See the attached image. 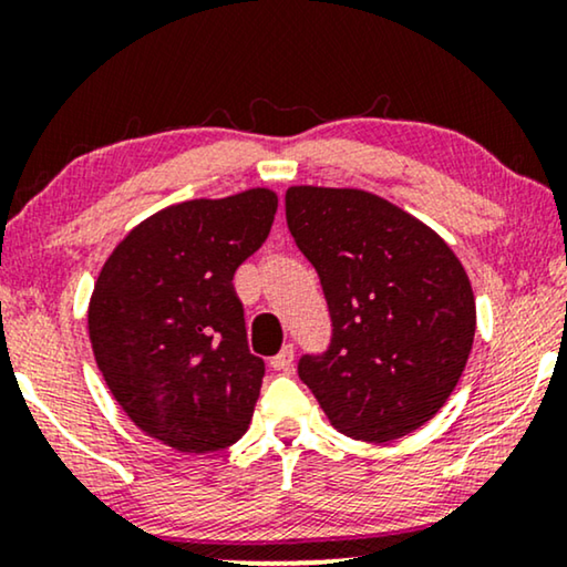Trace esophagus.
Returning <instances> with one entry per match:
<instances>
[{
  "mask_svg": "<svg viewBox=\"0 0 567 567\" xmlns=\"http://www.w3.org/2000/svg\"><path fill=\"white\" fill-rule=\"evenodd\" d=\"M293 363V346H284L281 353H276L274 359H270V367H274L276 371H289Z\"/></svg>",
  "mask_w": 567,
  "mask_h": 567,
  "instance_id": "obj_1",
  "label": "esophagus"
}]
</instances>
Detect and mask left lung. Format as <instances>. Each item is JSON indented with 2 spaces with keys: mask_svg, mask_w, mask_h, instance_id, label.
Listing matches in <instances>:
<instances>
[{
  "mask_svg": "<svg viewBox=\"0 0 567 567\" xmlns=\"http://www.w3.org/2000/svg\"><path fill=\"white\" fill-rule=\"evenodd\" d=\"M293 243L320 276L332 338L299 379L340 433L382 444L444 408L475 340V293L444 239L355 188L286 190Z\"/></svg>",
  "mask_w": 567,
  "mask_h": 567,
  "instance_id": "1",
  "label": "left lung"
}]
</instances>
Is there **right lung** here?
Instances as JSON below:
<instances>
[{"label":"right lung","mask_w":567,"mask_h":567,"mask_svg":"<svg viewBox=\"0 0 567 567\" xmlns=\"http://www.w3.org/2000/svg\"><path fill=\"white\" fill-rule=\"evenodd\" d=\"M276 208L268 188L167 206L100 270L87 312L97 369L131 421L177 452H219L250 425L266 363L247 348L231 278Z\"/></svg>","instance_id":"add662e5"}]
</instances>
